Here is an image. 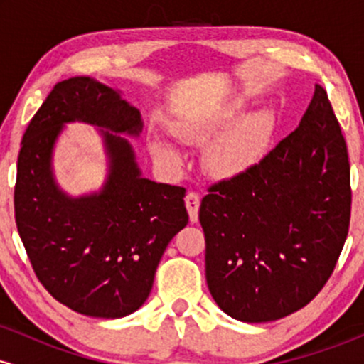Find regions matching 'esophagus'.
Instances as JSON below:
<instances>
[{
    "instance_id": "obj_1",
    "label": "esophagus",
    "mask_w": 364,
    "mask_h": 364,
    "mask_svg": "<svg viewBox=\"0 0 364 364\" xmlns=\"http://www.w3.org/2000/svg\"><path fill=\"white\" fill-rule=\"evenodd\" d=\"M185 203H186V210H188V215H190V220L191 223H196L198 220V208H200V196L193 193V191H190L185 196Z\"/></svg>"
}]
</instances>
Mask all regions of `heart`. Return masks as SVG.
<instances>
[{"label": "heart", "mask_w": 364, "mask_h": 364, "mask_svg": "<svg viewBox=\"0 0 364 364\" xmlns=\"http://www.w3.org/2000/svg\"><path fill=\"white\" fill-rule=\"evenodd\" d=\"M243 109V101H231L212 111L178 114L169 121V132L181 145H207L203 168L208 176L217 181H232L248 174L262 161L275 128L270 109L246 112L237 120ZM149 150L154 161L171 173H179L185 168L181 150L162 136H150Z\"/></svg>", "instance_id": "b5f03b06"}]
</instances>
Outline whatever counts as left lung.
Listing matches in <instances>:
<instances>
[{"label":"left lung","instance_id":"left-lung-1","mask_svg":"<svg viewBox=\"0 0 364 364\" xmlns=\"http://www.w3.org/2000/svg\"><path fill=\"white\" fill-rule=\"evenodd\" d=\"M349 176L339 121L316 83L298 128L200 203L207 286L225 315L274 321L318 294L348 237Z\"/></svg>","mask_w":364,"mask_h":364}]
</instances>
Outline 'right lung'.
Here are the masks:
<instances>
[{"instance_id": "1", "label": "right lung", "mask_w": 364, "mask_h": 364, "mask_svg": "<svg viewBox=\"0 0 364 364\" xmlns=\"http://www.w3.org/2000/svg\"><path fill=\"white\" fill-rule=\"evenodd\" d=\"M98 128L108 161L99 191L66 194L53 174L66 124ZM144 121L121 90L90 77L54 85L28 123L16 162L15 220L41 284L95 318L136 311L152 291L169 241L188 224L185 188L144 178L132 141Z\"/></svg>"}]
</instances>
